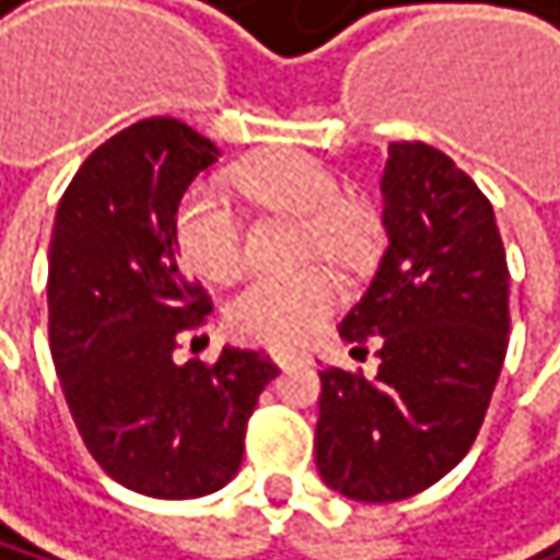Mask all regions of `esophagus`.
Returning a JSON list of instances; mask_svg holds the SVG:
<instances>
[{"mask_svg": "<svg viewBox=\"0 0 560 560\" xmlns=\"http://www.w3.org/2000/svg\"><path fill=\"white\" fill-rule=\"evenodd\" d=\"M271 362L278 365V370H289V365H292V355H289V352H271Z\"/></svg>", "mask_w": 560, "mask_h": 560, "instance_id": "obj_1", "label": "esophagus"}]
</instances>
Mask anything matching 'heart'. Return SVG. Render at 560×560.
<instances>
[{
  "label": "heart",
  "mask_w": 560,
  "mask_h": 560,
  "mask_svg": "<svg viewBox=\"0 0 560 560\" xmlns=\"http://www.w3.org/2000/svg\"><path fill=\"white\" fill-rule=\"evenodd\" d=\"M231 184L261 208L302 214L305 245L332 258H352L370 238V218L342 201L336 174L305 150H268L234 167ZM177 255L205 278H231L245 261L242 214L214 180L190 184L174 208ZM339 302V282L326 268L255 275L228 302V326L238 339L292 349L308 342Z\"/></svg>",
  "instance_id": "1"
}]
</instances>
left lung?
<instances>
[{
    "instance_id": "8db88e82",
    "label": "left lung",
    "mask_w": 560,
    "mask_h": 560,
    "mask_svg": "<svg viewBox=\"0 0 560 560\" xmlns=\"http://www.w3.org/2000/svg\"><path fill=\"white\" fill-rule=\"evenodd\" d=\"M386 255L342 318L380 373L322 370L315 464L352 501H402L474 446L508 355V255L483 190L423 140L389 143Z\"/></svg>"
}]
</instances>
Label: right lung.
I'll list each match as a JSON object with an SVG mask.
<instances>
[{
  "instance_id": "1",
  "label": "right lung",
  "mask_w": 560,
  "mask_h": 560,
  "mask_svg": "<svg viewBox=\"0 0 560 560\" xmlns=\"http://www.w3.org/2000/svg\"><path fill=\"white\" fill-rule=\"evenodd\" d=\"M218 147L174 117H150L83 161L49 242V352L93 460L147 498H205L242 467L245 427L278 376L265 352L224 346L174 362L208 292L174 255V208Z\"/></svg>"
}]
</instances>
